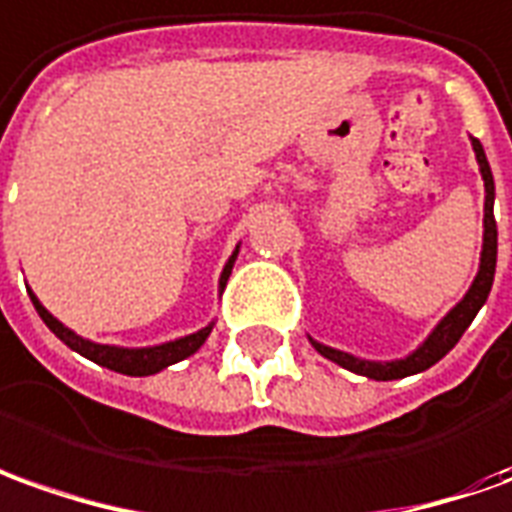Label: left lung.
<instances>
[{
  "mask_svg": "<svg viewBox=\"0 0 512 512\" xmlns=\"http://www.w3.org/2000/svg\"><path fill=\"white\" fill-rule=\"evenodd\" d=\"M474 142V153H477L479 169H482V181H485V245H482V264H479V273L471 284V290L465 295L463 301L457 303L451 309L449 315L443 317L438 329L429 334L426 340L412 357L398 359V362H365V359L351 357V354H343V351H334V348H326V345L315 343V348L329 357L331 362L343 365L345 370H354L359 376H368V379H379V382H390V379H401V376H410V373H421V370L432 368L438 359H443L449 354L451 348L457 345V340L463 337V331L471 326V320L477 317V312L482 309V303L488 301V292L493 287V273H496V217H493V175L491 164L485 158V150L479 139H471Z\"/></svg>",
  "mask_w": 512,
  "mask_h": 512,
  "instance_id": "left-lung-1",
  "label": "left lung"
}]
</instances>
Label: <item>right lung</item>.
Returning a JSON list of instances; mask_svg holds the SVG:
<instances>
[{"label": "right lung", "instance_id": "obj_1", "mask_svg": "<svg viewBox=\"0 0 512 512\" xmlns=\"http://www.w3.org/2000/svg\"><path fill=\"white\" fill-rule=\"evenodd\" d=\"M236 253L228 259L225 264V270H222L220 278V290H225V281L231 276V267H234ZM30 298H33V306L38 309V315L41 320L47 323L49 329L55 331V337H61L63 343L69 345L72 351L77 354H83L91 362H97L102 368H111L116 373H125V376H150V373H158L161 368H167V365H175V362H181V359L192 357L200 345L206 343V337H209V329L197 331V334H189V337H183V340H175V343L167 345H155V348H111V345H97V343H88L83 337H77L74 331H69L63 323H58L55 317L49 315L47 309L38 303L33 292H30Z\"/></svg>", "mask_w": 512, "mask_h": 512}]
</instances>
